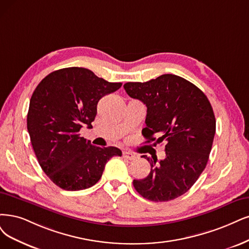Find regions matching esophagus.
<instances>
[{
    "label": "esophagus",
    "mask_w": 249,
    "mask_h": 249,
    "mask_svg": "<svg viewBox=\"0 0 249 249\" xmlns=\"http://www.w3.org/2000/svg\"><path fill=\"white\" fill-rule=\"evenodd\" d=\"M123 157L127 160H134L136 158V156L130 152H123Z\"/></svg>",
    "instance_id": "34e87169"
}]
</instances>
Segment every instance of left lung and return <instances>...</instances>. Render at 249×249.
Listing matches in <instances>:
<instances>
[{
	"label": "left lung",
	"instance_id": "left-lung-1",
	"mask_svg": "<svg viewBox=\"0 0 249 249\" xmlns=\"http://www.w3.org/2000/svg\"><path fill=\"white\" fill-rule=\"evenodd\" d=\"M127 94L146 106V143L165 142V158L142 156L149 176L134 179L140 195L166 202L188 192L206 167L215 134V117L207 96L181 77L165 73L148 82H128Z\"/></svg>",
	"mask_w": 249,
	"mask_h": 249
}]
</instances>
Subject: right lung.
Wrapping results in <instances>:
<instances>
[{
	"label": "right lung",
	"instance_id": "add662e5",
	"mask_svg": "<svg viewBox=\"0 0 249 249\" xmlns=\"http://www.w3.org/2000/svg\"><path fill=\"white\" fill-rule=\"evenodd\" d=\"M121 86L73 67L52 71L35 89L27 131L41 168L57 187L80 191L94 186L107 162L122 156L118 148L92 145L79 133L94 121L99 99Z\"/></svg>",
	"mask_w": 249,
	"mask_h": 249
}]
</instances>
